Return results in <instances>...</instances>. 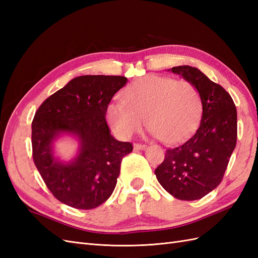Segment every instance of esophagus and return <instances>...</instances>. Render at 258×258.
<instances>
[{"label":"esophagus","mask_w":258,"mask_h":258,"mask_svg":"<svg viewBox=\"0 0 258 258\" xmlns=\"http://www.w3.org/2000/svg\"><path fill=\"white\" fill-rule=\"evenodd\" d=\"M147 146L145 145V144H140V143H136L135 145H134V148L136 151H143V150H145Z\"/></svg>","instance_id":"esophagus-1"}]
</instances>
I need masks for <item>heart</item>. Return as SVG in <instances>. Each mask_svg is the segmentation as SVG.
<instances>
[{"mask_svg": "<svg viewBox=\"0 0 258 258\" xmlns=\"http://www.w3.org/2000/svg\"><path fill=\"white\" fill-rule=\"evenodd\" d=\"M123 102L107 106V119L114 130L129 138L145 123L166 144L183 141L197 128L202 114L198 89L187 81L150 75L122 93Z\"/></svg>", "mask_w": 258, "mask_h": 258, "instance_id": "1", "label": "heart"}]
</instances>
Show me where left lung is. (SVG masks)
<instances>
[{
  "mask_svg": "<svg viewBox=\"0 0 258 258\" xmlns=\"http://www.w3.org/2000/svg\"><path fill=\"white\" fill-rule=\"evenodd\" d=\"M171 71L198 89L202 116L197 131L187 141L168 148L155 174L176 199L197 200L222 182L237 143V108L229 93L197 68L179 66Z\"/></svg>",
  "mask_w": 258,
  "mask_h": 258,
  "instance_id": "1",
  "label": "left lung"
}]
</instances>
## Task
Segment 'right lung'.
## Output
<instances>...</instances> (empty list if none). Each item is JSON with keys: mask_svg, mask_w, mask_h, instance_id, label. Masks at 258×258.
<instances>
[{"mask_svg": "<svg viewBox=\"0 0 258 258\" xmlns=\"http://www.w3.org/2000/svg\"><path fill=\"white\" fill-rule=\"evenodd\" d=\"M127 77L83 75L46 99L32 121L33 160L47 188L62 204L80 210L106 201L117 183L120 163L134 147L111 135L105 115L115 93ZM80 142L70 163L54 157L52 143L61 134Z\"/></svg>", "mask_w": 258, "mask_h": 258, "instance_id": "right-lung-1", "label": "right lung"}]
</instances>
